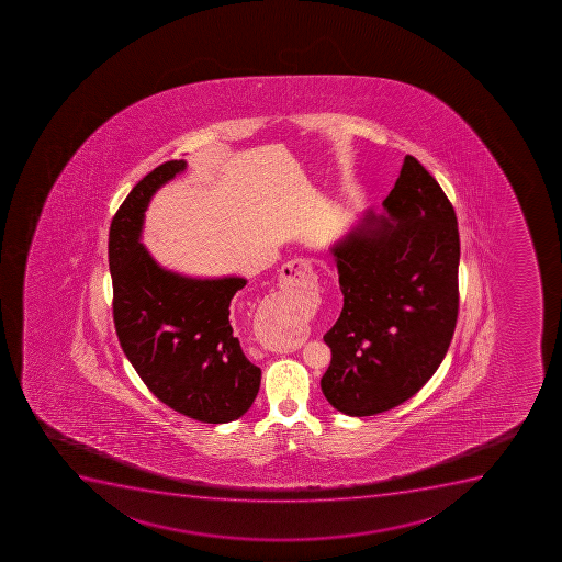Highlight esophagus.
Returning <instances> with one entry per match:
<instances>
[{
  "label": "esophagus",
  "mask_w": 562,
  "mask_h": 562,
  "mask_svg": "<svg viewBox=\"0 0 562 562\" xmlns=\"http://www.w3.org/2000/svg\"><path fill=\"white\" fill-rule=\"evenodd\" d=\"M281 286L289 290V292H300V290H308V292L312 290L314 292V290H317V279L312 272L310 262L304 261V259H295V261L284 265L281 268ZM301 347H303V339H297V341L284 342L278 348V351L289 353V351L300 350Z\"/></svg>",
  "instance_id": "esophagus-1"
}]
</instances>
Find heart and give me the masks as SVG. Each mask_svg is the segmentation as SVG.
I'll return each mask as SVG.
<instances>
[{"label": "heart", "mask_w": 562, "mask_h": 562, "mask_svg": "<svg viewBox=\"0 0 562 562\" xmlns=\"http://www.w3.org/2000/svg\"><path fill=\"white\" fill-rule=\"evenodd\" d=\"M289 337H290V334H289V336H281V337H279L278 341H286V339H289Z\"/></svg>", "instance_id": "obj_1"}]
</instances>
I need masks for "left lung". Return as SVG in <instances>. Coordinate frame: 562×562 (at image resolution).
Here are the masks:
<instances>
[{"mask_svg": "<svg viewBox=\"0 0 562 562\" xmlns=\"http://www.w3.org/2000/svg\"><path fill=\"white\" fill-rule=\"evenodd\" d=\"M386 214L331 248L342 310L326 331L328 403L353 417L408 401L436 373L459 312V228L436 178L406 156Z\"/></svg>", "mask_w": 562, "mask_h": 562, "instance_id": "1", "label": "left lung"}]
</instances>
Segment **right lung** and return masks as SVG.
Returning a JSON list of instances; mask_svg holds the SVG:
<instances>
[{"mask_svg":"<svg viewBox=\"0 0 562 562\" xmlns=\"http://www.w3.org/2000/svg\"><path fill=\"white\" fill-rule=\"evenodd\" d=\"M184 167L183 159H172L154 168L112 217V315L121 348L147 389L190 419L221 425L241 417L261 384V370L243 353L239 315L231 308L247 281L167 272L139 243L148 201Z\"/></svg>","mask_w":562,"mask_h":562,"instance_id":"obj_1","label":"right lung"}]
</instances>
